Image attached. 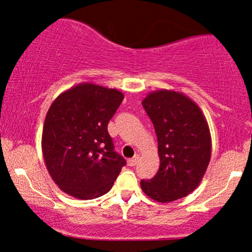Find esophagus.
I'll return each mask as SVG.
<instances>
[{"label":"esophagus","instance_id":"1","mask_svg":"<svg viewBox=\"0 0 252 252\" xmlns=\"http://www.w3.org/2000/svg\"><path fill=\"white\" fill-rule=\"evenodd\" d=\"M138 160H140V158H138V155H136L132 158H129L128 164H129L130 167H134V166H136V164L138 163Z\"/></svg>","mask_w":252,"mask_h":252}]
</instances>
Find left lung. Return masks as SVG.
<instances>
[{
    "label": "left lung",
    "mask_w": 252,
    "mask_h": 252,
    "mask_svg": "<svg viewBox=\"0 0 252 252\" xmlns=\"http://www.w3.org/2000/svg\"><path fill=\"white\" fill-rule=\"evenodd\" d=\"M142 105L158 136L160 168L152 179L141 180V189L160 202L184 198L196 189L210 163L206 120L198 105L179 92H153Z\"/></svg>",
    "instance_id": "8db88e82"
}]
</instances>
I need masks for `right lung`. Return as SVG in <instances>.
<instances>
[{"mask_svg": "<svg viewBox=\"0 0 252 252\" xmlns=\"http://www.w3.org/2000/svg\"><path fill=\"white\" fill-rule=\"evenodd\" d=\"M123 98L117 90L88 83L52 103L43 126L42 154L52 179L67 194L83 200L104 195L126 164L108 132Z\"/></svg>", "mask_w": 252, "mask_h": 252, "instance_id": "1", "label": "right lung"}]
</instances>
